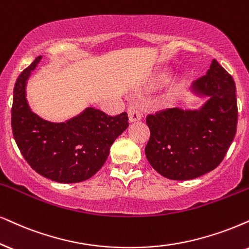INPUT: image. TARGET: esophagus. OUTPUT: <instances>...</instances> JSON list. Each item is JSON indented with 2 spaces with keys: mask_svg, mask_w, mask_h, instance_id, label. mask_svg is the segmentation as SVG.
I'll use <instances>...</instances> for the list:
<instances>
[{
  "mask_svg": "<svg viewBox=\"0 0 249 249\" xmlns=\"http://www.w3.org/2000/svg\"><path fill=\"white\" fill-rule=\"evenodd\" d=\"M127 114L130 122H137L141 119V112L135 108V107H130V108L127 109Z\"/></svg>",
  "mask_w": 249,
  "mask_h": 249,
  "instance_id": "esophagus-1",
  "label": "esophagus"
}]
</instances>
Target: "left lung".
Here are the masks:
<instances>
[{
    "label": "left lung",
    "mask_w": 249,
    "mask_h": 249,
    "mask_svg": "<svg viewBox=\"0 0 249 249\" xmlns=\"http://www.w3.org/2000/svg\"><path fill=\"white\" fill-rule=\"evenodd\" d=\"M193 88L209 96L200 110L169 108L146 118L150 130L144 149L148 162L172 180L197 178L217 168L237 132L234 80L216 59L207 74L194 81Z\"/></svg>",
    "instance_id": "1"
}]
</instances>
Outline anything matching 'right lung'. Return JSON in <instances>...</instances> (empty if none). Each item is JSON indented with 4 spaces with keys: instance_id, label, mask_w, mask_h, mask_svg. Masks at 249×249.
<instances>
[{
    "instance_id": "add662e5",
    "label": "right lung",
    "mask_w": 249,
    "mask_h": 249,
    "mask_svg": "<svg viewBox=\"0 0 249 249\" xmlns=\"http://www.w3.org/2000/svg\"><path fill=\"white\" fill-rule=\"evenodd\" d=\"M41 56L17 78L11 108V127L21 155L34 171L57 182H79L102 168L116 138L126 130L128 116L107 115L88 108L67 123L43 121L31 111L25 97L26 80Z\"/></svg>"
}]
</instances>
